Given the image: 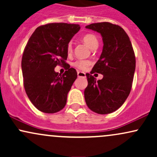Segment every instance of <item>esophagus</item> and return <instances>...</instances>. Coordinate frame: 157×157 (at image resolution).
Wrapping results in <instances>:
<instances>
[{"label":"esophagus","instance_id":"esophagus-1","mask_svg":"<svg viewBox=\"0 0 157 157\" xmlns=\"http://www.w3.org/2000/svg\"><path fill=\"white\" fill-rule=\"evenodd\" d=\"M77 76L79 77H86V74L82 71H77Z\"/></svg>","mask_w":157,"mask_h":157}]
</instances>
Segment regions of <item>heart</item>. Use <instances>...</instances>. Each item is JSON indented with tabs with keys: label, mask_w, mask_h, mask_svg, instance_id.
Listing matches in <instances>:
<instances>
[{
	"label": "heart",
	"mask_w": 157,
	"mask_h": 157,
	"mask_svg": "<svg viewBox=\"0 0 157 157\" xmlns=\"http://www.w3.org/2000/svg\"><path fill=\"white\" fill-rule=\"evenodd\" d=\"M82 39L85 44L87 45L89 48H92V49L98 46V40H97L96 36L92 35V34H86L82 37ZM71 49H72V43L70 41L67 45V52L69 53V52H71ZM90 64H91V62L89 60H81L74 63L73 66L80 70H86Z\"/></svg>",
	"instance_id": "1"
}]
</instances>
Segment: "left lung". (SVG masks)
I'll use <instances>...</instances> for the list:
<instances>
[{"mask_svg":"<svg viewBox=\"0 0 157 157\" xmlns=\"http://www.w3.org/2000/svg\"><path fill=\"white\" fill-rule=\"evenodd\" d=\"M86 28L102 35V54L91 73H101L104 77L97 81L90 74H86L85 100L94 112L107 114L121 107L130 94L136 68L134 52L129 37L118 25L102 22Z\"/></svg>","mask_w":157,"mask_h":157,"instance_id":"obj_1","label":"left lung"}]
</instances>
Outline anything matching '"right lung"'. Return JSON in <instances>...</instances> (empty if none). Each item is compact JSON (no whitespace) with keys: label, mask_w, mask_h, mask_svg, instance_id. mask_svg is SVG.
Listing matches in <instances>:
<instances>
[{"label":"right lung","mask_w":157,"mask_h":157,"mask_svg":"<svg viewBox=\"0 0 157 157\" xmlns=\"http://www.w3.org/2000/svg\"><path fill=\"white\" fill-rule=\"evenodd\" d=\"M80 29L78 24L48 23L37 27L27 42L21 61L23 86L30 101L42 112H58L66 105L77 77L66 63L67 45ZM57 64L67 66L63 75L54 71Z\"/></svg>","instance_id":"right-lung-1"}]
</instances>
